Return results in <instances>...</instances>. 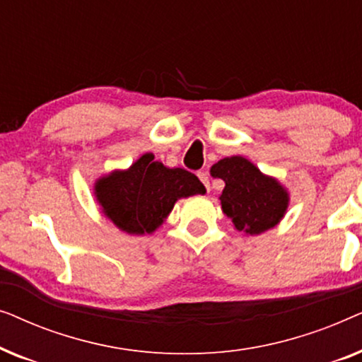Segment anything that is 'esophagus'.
<instances>
[{
  "mask_svg": "<svg viewBox=\"0 0 362 362\" xmlns=\"http://www.w3.org/2000/svg\"><path fill=\"white\" fill-rule=\"evenodd\" d=\"M197 176H199V180H201L202 185H204L206 189L209 191V189H211V186H209V176H207V173H204V171H199V173H197Z\"/></svg>",
  "mask_w": 362,
  "mask_h": 362,
  "instance_id": "1",
  "label": "esophagus"
}]
</instances>
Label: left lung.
Here are the masks:
<instances>
[{
    "mask_svg": "<svg viewBox=\"0 0 362 362\" xmlns=\"http://www.w3.org/2000/svg\"><path fill=\"white\" fill-rule=\"evenodd\" d=\"M211 175L226 182L221 196L222 211L237 230L260 234L284 217L288 206L286 191L245 158H224L211 168Z\"/></svg>",
    "mask_w": 362,
    "mask_h": 362,
    "instance_id": "left-lung-1",
    "label": "left lung"
}]
</instances>
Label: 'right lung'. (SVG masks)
<instances>
[{"label": "right lung", "instance_id": "add662e5", "mask_svg": "<svg viewBox=\"0 0 362 362\" xmlns=\"http://www.w3.org/2000/svg\"><path fill=\"white\" fill-rule=\"evenodd\" d=\"M204 192L196 175L182 168L163 166L151 153L143 155L130 170L112 173L95 185L103 212L128 234H150L161 226L180 197Z\"/></svg>", "mask_w": 362, "mask_h": 362}]
</instances>
